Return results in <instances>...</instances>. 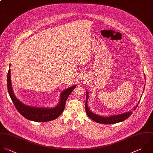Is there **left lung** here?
<instances>
[{
  "instance_id": "obj_1",
  "label": "left lung",
  "mask_w": 153,
  "mask_h": 153,
  "mask_svg": "<svg viewBox=\"0 0 153 153\" xmlns=\"http://www.w3.org/2000/svg\"><path fill=\"white\" fill-rule=\"evenodd\" d=\"M86 104H85V108H86V111L87 115L90 119H91L94 121L96 122L97 123H102V124H108V125L119 123V122L125 120L132 113V111H130L129 112H126V113H122L120 114L111 115V116H107V117L97 115V114L94 113L92 111H91V110H90V109L89 108L88 105V97H89L88 92L86 91ZM141 97H142V95H141ZM140 101H139V102H140ZM138 103L139 102H138L137 105L133 108V110H134L137 108Z\"/></svg>"
}]
</instances>
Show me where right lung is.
<instances>
[{
    "label": "right lung",
    "mask_w": 153,
    "mask_h": 153,
    "mask_svg": "<svg viewBox=\"0 0 153 153\" xmlns=\"http://www.w3.org/2000/svg\"><path fill=\"white\" fill-rule=\"evenodd\" d=\"M10 66L9 64V68ZM7 86L9 96L18 111L27 120L39 122L51 121L58 117L65 108L67 98L76 87V85H73L63 91L60 94L59 102L55 107L53 108H42L25 105L16 97L12 87L10 69H9L7 76Z\"/></svg>",
    "instance_id": "1"
}]
</instances>
